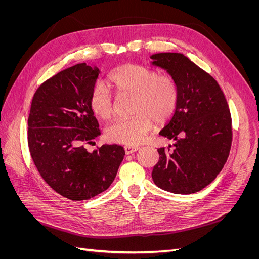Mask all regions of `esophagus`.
Segmentation results:
<instances>
[{
    "label": "esophagus",
    "instance_id": "esophagus-1",
    "mask_svg": "<svg viewBox=\"0 0 259 259\" xmlns=\"http://www.w3.org/2000/svg\"><path fill=\"white\" fill-rule=\"evenodd\" d=\"M138 149L139 148L135 147V146H125L124 147V151H125V153H126V154H132V153L136 152Z\"/></svg>",
    "mask_w": 259,
    "mask_h": 259
}]
</instances>
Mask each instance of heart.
I'll return each instance as SVG.
<instances>
[{"mask_svg":"<svg viewBox=\"0 0 259 259\" xmlns=\"http://www.w3.org/2000/svg\"><path fill=\"white\" fill-rule=\"evenodd\" d=\"M109 83L119 96H133L128 119H119L106 130L107 137L114 143L127 146L142 144L152 130L153 120L162 124L174 114L179 98L178 85L173 76L159 74L156 70L142 65L127 64L117 68L109 76ZM90 106L103 120L114 114L110 91L103 82L93 86Z\"/></svg>","mask_w":259,"mask_h":259,"instance_id":"heart-1","label":"heart"}]
</instances>
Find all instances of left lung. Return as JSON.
I'll return each mask as SVG.
<instances>
[{
    "mask_svg": "<svg viewBox=\"0 0 259 259\" xmlns=\"http://www.w3.org/2000/svg\"><path fill=\"white\" fill-rule=\"evenodd\" d=\"M152 65L166 70L179 90L175 113L160 135L175 140L160 148L152 170L154 184L178 194L202 190L221 173L229 156L231 114L213 76L179 53H159Z\"/></svg>",
    "mask_w": 259,
    "mask_h": 259,
    "instance_id": "1",
    "label": "left lung"
}]
</instances>
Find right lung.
<instances>
[{"instance_id":"right-lung-1","label":"right lung","mask_w":259,"mask_h":259,"mask_svg":"<svg viewBox=\"0 0 259 259\" xmlns=\"http://www.w3.org/2000/svg\"><path fill=\"white\" fill-rule=\"evenodd\" d=\"M99 72L85 62L62 70L41 84L31 103V158L45 183L72 201L89 200L107 190L125 155L117 145H103L93 152L84 147L100 135L90 106Z\"/></svg>"}]
</instances>
